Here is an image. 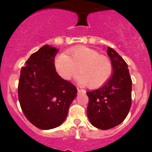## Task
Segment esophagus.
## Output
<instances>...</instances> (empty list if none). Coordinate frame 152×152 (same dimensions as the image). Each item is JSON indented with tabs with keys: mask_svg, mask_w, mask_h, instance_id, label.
<instances>
[{
	"mask_svg": "<svg viewBox=\"0 0 152 152\" xmlns=\"http://www.w3.org/2000/svg\"><path fill=\"white\" fill-rule=\"evenodd\" d=\"M77 92L78 93H85L86 91L85 90H82V89H79V88H77Z\"/></svg>",
	"mask_w": 152,
	"mask_h": 152,
	"instance_id": "1",
	"label": "esophagus"
}]
</instances>
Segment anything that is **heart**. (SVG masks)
Wrapping results in <instances>:
<instances>
[{"instance_id": "obj_1", "label": "heart", "mask_w": 152, "mask_h": 152, "mask_svg": "<svg viewBox=\"0 0 152 152\" xmlns=\"http://www.w3.org/2000/svg\"><path fill=\"white\" fill-rule=\"evenodd\" d=\"M53 65L58 75L65 80L71 79L79 70L80 73L76 80L91 89L99 88L104 85L113 71L109 58L85 45L71 48L67 50L66 54H57Z\"/></svg>"}]
</instances>
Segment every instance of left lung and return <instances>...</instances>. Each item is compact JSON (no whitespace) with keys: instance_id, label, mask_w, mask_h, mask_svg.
I'll use <instances>...</instances> for the list:
<instances>
[{"instance_id":"obj_1","label":"left lung","mask_w":152,"mask_h":152,"mask_svg":"<svg viewBox=\"0 0 152 152\" xmlns=\"http://www.w3.org/2000/svg\"><path fill=\"white\" fill-rule=\"evenodd\" d=\"M113 73L97 90L87 92V114L90 123L100 129H109L124 121L132 105V79L126 62L113 48L108 47Z\"/></svg>"}]
</instances>
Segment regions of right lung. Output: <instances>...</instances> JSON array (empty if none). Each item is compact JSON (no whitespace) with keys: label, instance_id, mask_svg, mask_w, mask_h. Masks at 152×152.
Returning <instances> with one entry per match:
<instances>
[{"label":"right lung","instance_id":"obj_1","mask_svg":"<svg viewBox=\"0 0 152 152\" xmlns=\"http://www.w3.org/2000/svg\"><path fill=\"white\" fill-rule=\"evenodd\" d=\"M58 50L43 45L31 55L20 70L18 99L23 113L33 125L44 130L63 123L77 93L76 87L55 70Z\"/></svg>","mask_w":152,"mask_h":152}]
</instances>
